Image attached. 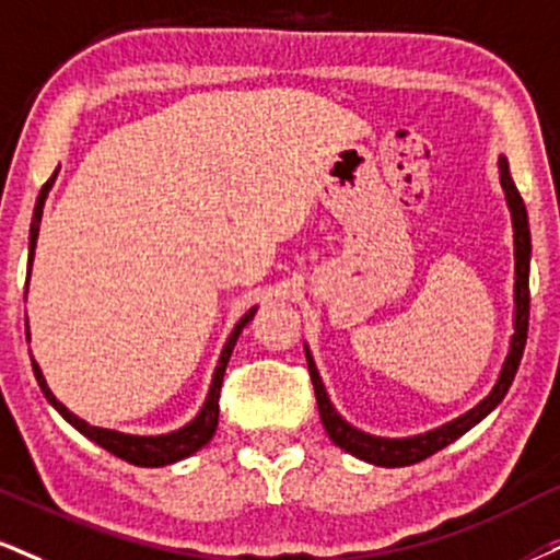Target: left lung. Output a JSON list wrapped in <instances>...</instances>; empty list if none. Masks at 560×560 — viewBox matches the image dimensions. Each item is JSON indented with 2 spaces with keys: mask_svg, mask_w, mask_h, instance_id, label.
Here are the masks:
<instances>
[{
  "mask_svg": "<svg viewBox=\"0 0 560 560\" xmlns=\"http://www.w3.org/2000/svg\"><path fill=\"white\" fill-rule=\"evenodd\" d=\"M499 182L503 189V197H506V207L512 212V228H514V335L509 340V353L503 358L499 378L491 386L486 397L480 399L478 405L470 407L467 412H462L448 423L431 428L425 433H416V436H399V439H386L376 436V433L361 431L353 423H348L332 399L327 395V386H324L319 369H316L312 350L306 348V363L308 374H312V384L316 392V405H319V416L324 423V431L332 439V444L345 448L353 457L369 462V465L376 467H407L416 465V462H423L431 454L441 452V448L465 436L470 428L480 423L482 418H488L495 407L501 405V399L506 397L509 386H512L516 369H520L524 345H527V327H529V257H533V238H529V220H527V207H524L520 191H516L514 178L509 174V161L499 155Z\"/></svg>",
  "mask_w": 560,
  "mask_h": 560,
  "instance_id": "8db88e82",
  "label": "left lung"
}]
</instances>
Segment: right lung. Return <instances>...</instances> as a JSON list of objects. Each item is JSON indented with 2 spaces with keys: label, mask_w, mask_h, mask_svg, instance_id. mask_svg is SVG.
I'll return each instance as SVG.
<instances>
[{
  "label": "right lung",
  "mask_w": 560,
  "mask_h": 560,
  "mask_svg": "<svg viewBox=\"0 0 560 560\" xmlns=\"http://www.w3.org/2000/svg\"><path fill=\"white\" fill-rule=\"evenodd\" d=\"M57 174H59V168L54 171V176L44 184V189H40V195L36 199V210H33L31 238H27V280H25V293H27V282H31L33 257H36V244H38L40 218H44V205H46V197H48V191H51L54 182H57ZM257 308L259 306L248 308V312L236 322L233 332L228 335L223 350H220L215 371H212V382H210V389H207V397H205L202 407H199V412L189 420V423H184L182 428H176V431L150 433V436H140V433H124V431H114V428L90 425L88 420H82V418L74 416V412L69 410L65 402H59L57 395H54V392L48 389L46 376H44V371H40V365L36 363V358L31 355L33 374H36V382L40 386V392H44V397L48 399V405H51L54 410H57L59 416L65 418L69 425L78 428L82 436H88L90 441H93V444L103 446V448H106V452L116 454V457H119V459L132 462V465H137V467L174 465V462H182L186 457H191V454L199 452V448H202L207 441L215 436L218 416H220L218 399H220V386H223L225 365H228V361H231V353H233V348H236L238 335L244 332L246 324L254 319ZM25 337H27V342H31V327H27V316H25Z\"/></svg>",
  "instance_id": "add662e5"
}]
</instances>
